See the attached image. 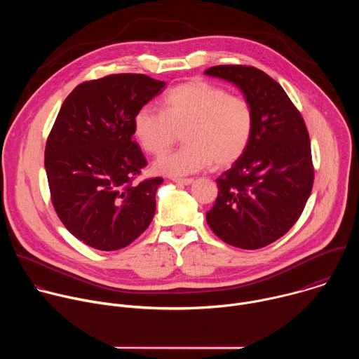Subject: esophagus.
Listing matches in <instances>:
<instances>
[{
    "label": "esophagus",
    "mask_w": 359,
    "mask_h": 359,
    "mask_svg": "<svg viewBox=\"0 0 359 359\" xmlns=\"http://www.w3.org/2000/svg\"><path fill=\"white\" fill-rule=\"evenodd\" d=\"M194 182V179H175V183L182 184V186H189Z\"/></svg>",
    "instance_id": "esophagus-1"
}]
</instances>
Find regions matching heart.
<instances>
[{
    "label": "heart",
    "instance_id": "1",
    "mask_svg": "<svg viewBox=\"0 0 359 359\" xmlns=\"http://www.w3.org/2000/svg\"><path fill=\"white\" fill-rule=\"evenodd\" d=\"M133 133L150 155H162L184 133L187 146L155 162L156 172L173 177L209 168L229 166L245 151L252 129L250 102L210 82L193 79L175 86L162 99V112L140 108L133 116Z\"/></svg>",
    "mask_w": 359,
    "mask_h": 359
}]
</instances>
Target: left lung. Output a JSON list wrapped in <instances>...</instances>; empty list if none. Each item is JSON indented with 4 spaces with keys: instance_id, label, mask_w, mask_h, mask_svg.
I'll return each instance as SVG.
<instances>
[{
    "instance_id": "1",
    "label": "left lung",
    "mask_w": 359,
    "mask_h": 359,
    "mask_svg": "<svg viewBox=\"0 0 359 359\" xmlns=\"http://www.w3.org/2000/svg\"><path fill=\"white\" fill-rule=\"evenodd\" d=\"M204 74L233 82L254 111L245 151L216 180L219 194L206 213L208 224L230 245L266 247L295 224L311 194L309 130L285 90L266 72L247 65H217Z\"/></svg>"
}]
</instances>
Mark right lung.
<instances>
[{"label":"right lung","mask_w":359,"mask_h":359,"mask_svg":"<svg viewBox=\"0 0 359 359\" xmlns=\"http://www.w3.org/2000/svg\"><path fill=\"white\" fill-rule=\"evenodd\" d=\"M166 82L115 74L78 85L64 100L45 146L54 209L89 247L115 251L150 224L162 177L136 182L146 158L133 137V116Z\"/></svg>","instance_id":"right-lung-1"}]
</instances>
